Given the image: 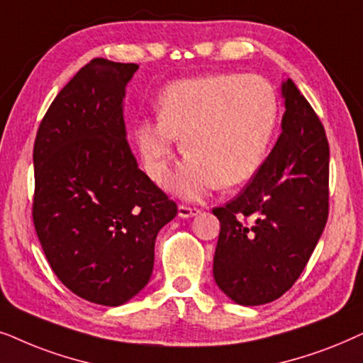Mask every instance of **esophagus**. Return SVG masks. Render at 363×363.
<instances>
[{
	"label": "esophagus",
	"mask_w": 363,
	"mask_h": 363,
	"mask_svg": "<svg viewBox=\"0 0 363 363\" xmlns=\"http://www.w3.org/2000/svg\"><path fill=\"white\" fill-rule=\"evenodd\" d=\"M197 214H201L199 207L179 204V216H181V217H194Z\"/></svg>",
	"instance_id": "1"
}]
</instances>
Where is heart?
<instances>
[{
  "instance_id": "obj_1",
  "label": "heart",
  "mask_w": 363,
  "mask_h": 363,
  "mask_svg": "<svg viewBox=\"0 0 363 363\" xmlns=\"http://www.w3.org/2000/svg\"><path fill=\"white\" fill-rule=\"evenodd\" d=\"M272 86L254 74H212L169 84L159 116L134 129L147 172L161 179L182 136L187 156L169 174L172 189L199 196L249 181L267 157L277 124Z\"/></svg>"
}]
</instances>
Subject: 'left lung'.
Returning a JSON list of instances; mask_svg holds the SVG:
<instances>
[{"label": "left lung", "instance_id": "obj_1", "mask_svg": "<svg viewBox=\"0 0 363 363\" xmlns=\"http://www.w3.org/2000/svg\"><path fill=\"white\" fill-rule=\"evenodd\" d=\"M282 133L262 166L220 220L214 279L240 306L282 297L301 277L328 217V141L297 86L282 84Z\"/></svg>", "mask_w": 363, "mask_h": 363}]
</instances>
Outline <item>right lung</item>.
I'll list each match as a JSON object with an SVG mask.
<instances>
[{"mask_svg": "<svg viewBox=\"0 0 363 363\" xmlns=\"http://www.w3.org/2000/svg\"><path fill=\"white\" fill-rule=\"evenodd\" d=\"M138 67L91 60L51 103L33 149V222L48 262L77 297L108 307L149 282L157 232L177 214L125 141L124 88Z\"/></svg>", "mask_w": 363, "mask_h": 363, "instance_id": "right-lung-1", "label": "right lung"}]
</instances>
